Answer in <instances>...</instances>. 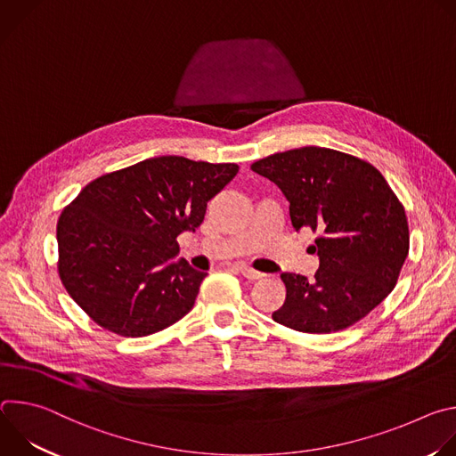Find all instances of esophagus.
Here are the masks:
<instances>
[{"label": "esophagus", "mask_w": 456, "mask_h": 456, "mask_svg": "<svg viewBox=\"0 0 456 456\" xmlns=\"http://www.w3.org/2000/svg\"><path fill=\"white\" fill-rule=\"evenodd\" d=\"M236 269H238V271H240L247 280H259V278H264V276H265V274L254 271L252 267H248V265H245V264H238V265H236Z\"/></svg>", "instance_id": "34e87169"}]
</instances>
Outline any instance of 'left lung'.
<instances>
[{"mask_svg":"<svg viewBox=\"0 0 456 456\" xmlns=\"http://www.w3.org/2000/svg\"><path fill=\"white\" fill-rule=\"evenodd\" d=\"M250 169L290 202L296 231H319L314 280L283 273L287 297L273 319L305 334L352 327L394 290L410 250L403 204L384 176L352 155L306 146L274 153Z\"/></svg>","mask_w":456,"mask_h":456,"instance_id":"1","label":"left lung"}]
</instances>
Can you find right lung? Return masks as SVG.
<instances>
[{
	"instance_id": "obj_1",
	"label": "right lung",
	"mask_w": 456,
	"mask_h": 456,
	"mask_svg": "<svg viewBox=\"0 0 456 456\" xmlns=\"http://www.w3.org/2000/svg\"><path fill=\"white\" fill-rule=\"evenodd\" d=\"M236 164L164 155L90 182L57 222L59 278L99 324L144 338L182 319L208 273L176 257V236L197 229Z\"/></svg>"
}]
</instances>
